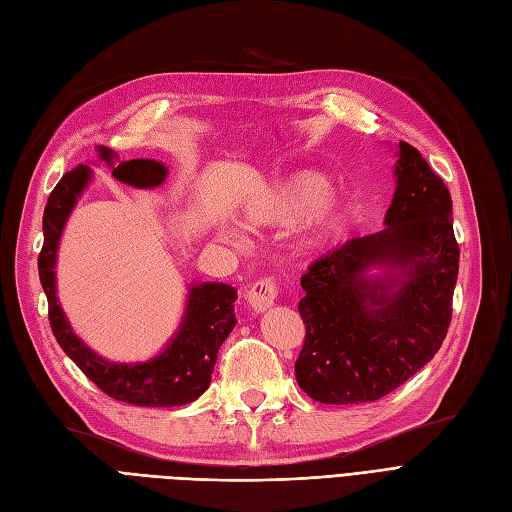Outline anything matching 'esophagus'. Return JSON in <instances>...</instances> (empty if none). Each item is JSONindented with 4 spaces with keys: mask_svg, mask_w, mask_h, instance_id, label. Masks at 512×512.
<instances>
[{
    "mask_svg": "<svg viewBox=\"0 0 512 512\" xmlns=\"http://www.w3.org/2000/svg\"><path fill=\"white\" fill-rule=\"evenodd\" d=\"M276 293H278L276 280L266 276V278H261V280H257V283L251 285L249 293H246V304H249V308H253L255 312H263L274 304Z\"/></svg>",
    "mask_w": 512,
    "mask_h": 512,
    "instance_id": "obj_1",
    "label": "esophagus"
}]
</instances>
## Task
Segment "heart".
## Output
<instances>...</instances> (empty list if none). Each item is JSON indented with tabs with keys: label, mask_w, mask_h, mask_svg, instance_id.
Returning a JSON list of instances; mask_svg holds the SVG:
<instances>
[{
	"label": "heart",
	"mask_w": 512,
	"mask_h": 512,
	"mask_svg": "<svg viewBox=\"0 0 512 512\" xmlns=\"http://www.w3.org/2000/svg\"><path fill=\"white\" fill-rule=\"evenodd\" d=\"M344 217L340 197L329 191V180L312 170H298L259 189L242 208L244 225L251 229L280 227L300 221L298 246L317 249L332 238ZM221 236L234 242L244 240L242 227L225 225Z\"/></svg>",
	"instance_id": "obj_1"
}]
</instances>
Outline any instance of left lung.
Instances as JSON below:
<instances>
[{"label":"left lung","mask_w":512,"mask_h":512,"mask_svg":"<svg viewBox=\"0 0 512 512\" xmlns=\"http://www.w3.org/2000/svg\"><path fill=\"white\" fill-rule=\"evenodd\" d=\"M395 157L387 227L344 242L302 276L306 340L295 378L321 404L381 400L438 353L451 323V193L415 146L400 142Z\"/></svg>","instance_id":"1"}]
</instances>
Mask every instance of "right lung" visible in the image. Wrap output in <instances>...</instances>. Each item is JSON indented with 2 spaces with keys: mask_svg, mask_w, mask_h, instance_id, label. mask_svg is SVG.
<instances>
[{
  "mask_svg": "<svg viewBox=\"0 0 512 512\" xmlns=\"http://www.w3.org/2000/svg\"><path fill=\"white\" fill-rule=\"evenodd\" d=\"M97 157L112 170L114 178L136 189H155L168 176V168L155 159L119 161V155L106 146H97ZM91 178L89 166L74 168L59 180L44 208V246L38 257V272L48 300L53 334L63 353L110 398L136 406L191 404L208 389L217 353L236 325L234 302L238 293L225 283H193L187 293L183 321L153 359L119 364L89 349L74 334L57 300L55 266L63 227Z\"/></svg>",
  "mask_w": 512,
  "mask_h": 512,
  "instance_id": "right-lung-1",
  "label": "right lung"
}]
</instances>
